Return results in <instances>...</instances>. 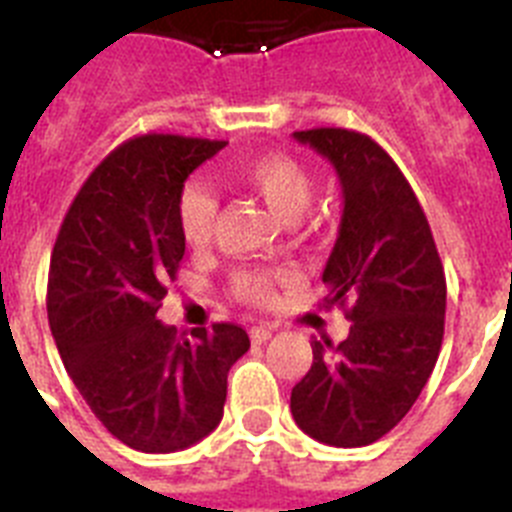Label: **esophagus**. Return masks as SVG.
Masks as SVG:
<instances>
[{
    "instance_id": "obj_1",
    "label": "esophagus",
    "mask_w": 512,
    "mask_h": 512,
    "mask_svg": "<svg viewBox=\"0 0 512 512\" xmlns=\"http://www.w3.org/2000/svg\"><path fill=\"white\" fill-rule=\"evenodd\" d=\"M271 333H274V330H271L269 325H253V328H251V341L253 343H266L271 338Z\"/></svg>"
}]
</instances>
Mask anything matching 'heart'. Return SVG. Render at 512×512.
<instances>
[{
	"label": "heart",
	"mask_w": 512,
	"mask_h": 512,
	"mask_svg": "<svg viewBox=\"0 0 512 512\" xmlns=\"http://www.w3.org/2000/svg\"><path fill=\"white\" fill-rule=\"evenodd\" d=\"M233 182L259 197L277 217L295 223L297 217L310 207L315 182L302 161L289 153H261L233 169ZM220 207L212 197L210 189L202 184H187L176 200V220L182 230L184 241L192 248L210 246L217 228ZM292 279L287 269H269V266H253V269H238L230 279L235 297L248 305L266 307L277 300L282 284Z\"/></svg>",
	"instance_id": "obj_1"
}]
</instances>
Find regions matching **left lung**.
<instances>
[{"label":"left lung","mask_w":512,"mask_h":512,"mask_svg":"<svg viewBox=\"0 0 512 512\" xmlns=\"http://www.w3.org/2000/svg\"><path fill=\"white\" fill-rule=\"evenodd\" d=\"M343 189L338 241L323 271L325 307L351 320L348 338L312 341L310 372L289 408L307 436L354 449L400 423L431 377L443 341L446 277L431 225L400 166L369 135L297 130Z\"/></svg>","instance_id":"obj_1"}]
</instances>
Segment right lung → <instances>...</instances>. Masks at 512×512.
Here are the masks:
<instances>
[{"label": "right lung", "mask_w": 512, "mask_h": 512, "mask_svg": "<svg viewBox=\"0 0 512 512\" xmlns=\"http://www.w3.org/2000/svg\"><path fill=\"white\" fill-rule=\"evenodd\" d=\"M225 140L148 133L107 153L58 230L48 323L76 390L125 446L171 454L223 418L228 372L248 351L235 323L179 338L156 318L184 259L176 200Z\"/></svg>", "instance_id": "add662e5"}]
</instances>
